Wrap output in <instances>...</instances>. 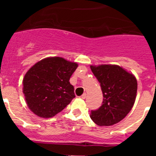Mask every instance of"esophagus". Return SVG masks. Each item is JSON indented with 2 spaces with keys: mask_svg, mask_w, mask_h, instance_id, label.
Returning <instances> with one entry per match:
<instances>
[{
  "mask_svg": "<svg viewBox=\"0 0 156 156\" xmlns=\"http://www.w3.org/2000/svg\"><path fill=\"white\" fill-rule=\"evenodd\" d=\"M86 97H87V94H86V93L83 94L81 95V96H80V98H83V99L86 98Z\"/></svg>",
  "mask_w": 156,
  "mask_h": 156,
  "instance_id": "obj_1",
  "label": "esophagus"
}]
</instances>
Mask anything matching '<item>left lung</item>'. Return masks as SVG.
<instances>
[{"instance_id":"obj_1","label":"left lung","mask_w":156,"mask_h":156,"mask_svg":"<svg viewBox=\"0 0 156 156\" xmlns=\"http://www.w3.org/2000/svg\"><path fill=\"white\" fill-rule=\"evenodd\" d=\"M103 93L101 106L90 118L98 126H112L126 117L134 104L137 82L133 74L115 65L90 66Z\"/></svg>"}]
</instances>
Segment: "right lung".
<instances>
[{"mask_svg":"<svg viewBox=\"0 0 156 156\" xmlns=\"http://www.w3.org/2000/svg\"><path fill=\"white\" fill-rule=\"evenodd\" d=\"M78 67L61 57L46 58L28 70L23 79V94L29 108L42 118L62 111L75 98L69 79Z\"/></svg>","mask_w":156,"mask_h":156,"instance_id":"1","label":"right lung"}]
</instances>
